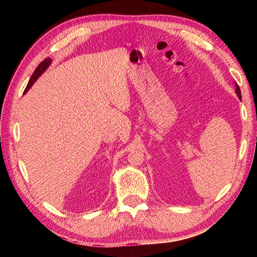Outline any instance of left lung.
Instances as JSON below:
<instances>
[{
    "instance_id": "1",
    "label": "left lung",
    "mask_w": 257,
    "mask_h": 257,
    "mask_svg": "<svg viewBox=\"0 0 257 257\" xmlns=\"http://www.w3.org/2000/svg\"><path fill=\"white\" fill-rule=\"evenodd\" d=\"M236 93L239 96V98H241V93H240V88H239V86L236 84Z\"/></svg>"
}]
</instances>
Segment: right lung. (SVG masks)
Here are the masks:
<instances>
[{"label":"right lung","instance_id":"obj_1","mask_svg":"<svg viewBox=\"0 0 257 257\" xmlns=\"http://www.w3.org/2000/svg\"><path fill=\"white\" fill-rule=\"evenodd\" d=\"M51 59L50 58H47V59H45L44 61H42V62L38 64V67L35 69V71H34V73H33V76H32V78H30V80L28 81V85H27V87H26V89H25V93L27 92V90L30 88V87H32V85L34 84L35 81H36V79L38 77H40L43 72H44L45 70H46V68L50 66V63H51Z\"/></svg>","mask_w":257,"mask_h":257}]
</instances>
